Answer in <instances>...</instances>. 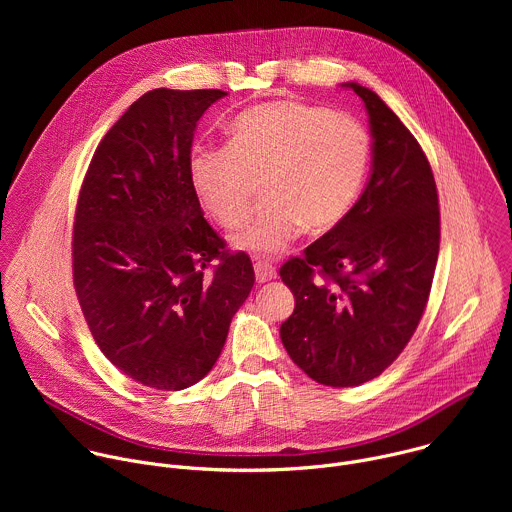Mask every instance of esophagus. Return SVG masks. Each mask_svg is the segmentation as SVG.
I'll list each match as a JSON object with an SVG mask.
<instances>
[{
  "mask_svg": "<svg viewBox=\"0 0 512 512\" xmlns=\"http://www.w3.org/2000/svg\"><path fill=\"white\" fill-rule=\"evenodd\" d=\"M255 277H257V281L259 283H265V281H271V279H275L277 277V271H275V267L273 265H269V263H263V261H255Z\"/></svg>",
  "mask_w": 512,
  "mask_h": 512,
  "instance_id": "1",
  "label": "esophagus"
}]
</instances>
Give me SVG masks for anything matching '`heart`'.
<instances>
[{
	"label": "heart",
	"mask_w": 512,
	"mask_h": 512,
	"mask_svg": "<svg viewBox=\"0 0 512 512\" xmlns=\"http://www.w3.org/2000/svg\"><path fill=\"white\" fill-rule=\"evenodd\" d=\"M371 160V135L356 117L300 101L247 107L225 148L190 160L196 196L214 221L235 229L261 184L265 202L233 235V247L277 255L302 229L326 233L352 208Z\"/></svg>",
	"instance_id": "heart-1"
}]
</instances>
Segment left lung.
Segmentation results:
<instances>
[{"label": "left lung", "mask_w": 512, "mask_h": 512, "mask_svg": "<svg viewBox=\"0 0 512 512\" xmlns=\"http://www.w3.org/2000/svg\"><path fill=\"white\" fill-rule=\"evenodd\" d=\"M342 87L369 113V182L334 229L279 271L296 298L281 342L328 387L367 383L401 354L423 316L440 253L435 180L417 139L375 91Z\"/></svg>", "instance_id": "obj_1"}]
</instances>
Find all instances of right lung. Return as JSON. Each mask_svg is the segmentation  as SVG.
<instances>
[{"mask_svg": "<svg viewBox=\"0 0 512 512\" xmlns=\"http://www.w3.org/2000/svg\"><path fill=\"white\" fill-rule=\"evenodd\" d=\"M225 95L139 97L101 139L79 194L72 275L85 320L119 371L160 391L210 373L255 283L251 259L225 251L204 221L190 176L196 123Z\"/></svg>", "mask_w": 512, "mask_h": 512, "instance_id": "1", "label": "right lung"}]
</instances>
